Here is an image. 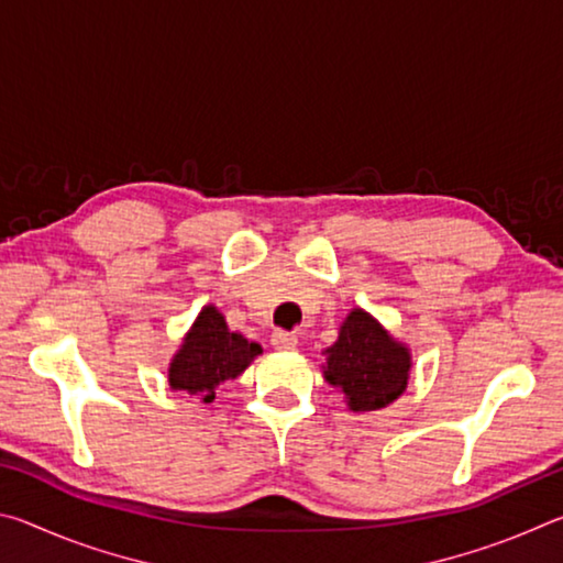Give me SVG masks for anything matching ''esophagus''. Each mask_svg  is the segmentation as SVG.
I'll list each match as a JSON object with an SVG mask.
<instances>
[{"label":"esophagus","instance_id":"34e87169","mask_svg":"<svg viewBox=\"0 0 563 563\" xmlns=\"http://www.w3.org/2000/svg\"><path fill=\"white\" fill-rule=\"evenodd\" d=\"M271 342L275 345V350H295L298 347V335H295V332L275 330L271 335Z\"/></svg>","mask_w":563,"mask_h":563}]
</instances>
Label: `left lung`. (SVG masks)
<instances>
[{
    "label": "left lung",
    "instance_id": "1",
    "mask_svg": "<svg viewBox=\"0 0 563 563\" xmlns=\"http://www.w3.org/2000/svg\"><path fill=\"white\" fill-rule=\"evenodd\" d=\"M325 357L322 375L332 387H340L352 412H375L393 405L407 389L412 369L407 345L360 308L342 322Z\"/></svg>",
    "mask_w": 563,
    "mask_h": 563
}]
</instances>
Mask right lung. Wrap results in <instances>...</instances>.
<instances>
[{"mask_svg":"<svg viewBox=\"0 0 563 563\" xmlns=\"http://www.w3.org/2000/svg\"><path fill=\"white\" fill-rule=\"evenodd\" d=\"M263 347L245 340L241 332H231L225 318L213 305L198 312V318L186 332L184 345L170 360L168 385L180 393L198 395L203 402H213L218 385L235 379L258 357Z\"/></svg>","mask_w":563,"mask_h":563,"instance_id":"add662e5","label":"right lung"}]
</instances>
